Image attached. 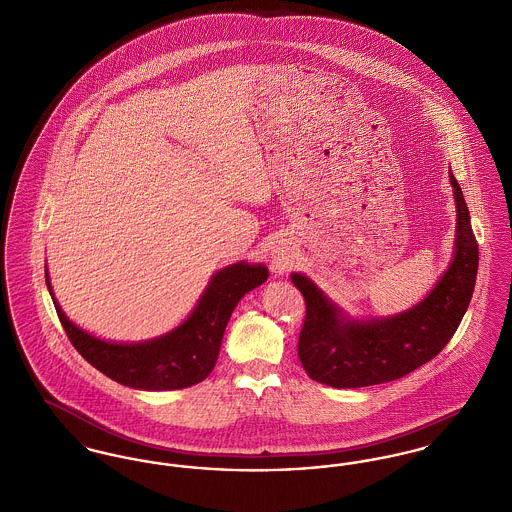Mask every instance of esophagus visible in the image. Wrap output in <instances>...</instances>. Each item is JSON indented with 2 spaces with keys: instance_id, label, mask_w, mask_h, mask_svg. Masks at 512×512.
<instances>
[{
  "instance_id": "esophagus-1",
  "label": "esophagus",
  "mask_w": 512,
  "mask_h": 512,
  "mask_svg": "<svg viewBox=\"0 0 512 512\" xmlns=\"http://www.w3.org/2000/svg\"><path fill=\"white\" fill-rule=\"evenodd\" d=\"M275 263L276 265H282V267H284V265H288V259H286L284 255H278V259H275Z\"/></svg>"
}]
</instances>
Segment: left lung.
<instances>
[{"mask_svg": "<svg viewBox=\"0 0 512 512\" xmlns=\"http://www.w3.org/2000/svg\"><path fill=\"white\" fill-rule=\"evenodd\" d=\"M450 185L456 200L454 259L431 294L411 310L382 319H351L308 276L292 273L306 300L298 356L312 380L331 388L392 382L433 360L452 339L472 300L479 249L452 171Z\"/></svg>", "mask_w": 512, "mask_h": 512, "instance_id": "obj_1", "label": "left lung"}]
</instances>
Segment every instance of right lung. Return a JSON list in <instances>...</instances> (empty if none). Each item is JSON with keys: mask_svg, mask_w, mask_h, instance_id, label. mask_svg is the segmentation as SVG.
<instances>
[{"mask_svg": "<svg viewBox=\"0 0 512 512\" xmlns=\"http://www.w3.org/2000/svg\"><path fill=\"white\" fill-rule=\"evenodd\" d=\"M44 275L68 339L91 366L122 386L163 392L195 386L212 372L237 302L263 284L269 271L265 265H249L245 261L218 271L210 278L193 314L173 331L142 343H111L79 329L58 306L48 269H44Z\"/></svg>", "mask_w": 512, "mask_h": 512, "instance_id": "right-lung-1", "label": "right lung"}]
</instances>
